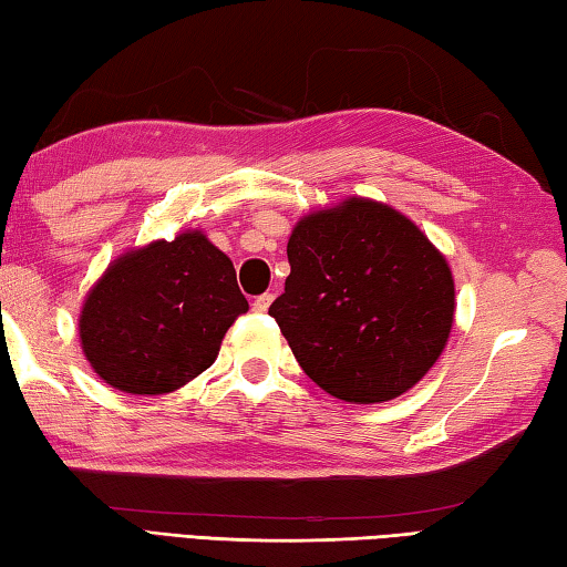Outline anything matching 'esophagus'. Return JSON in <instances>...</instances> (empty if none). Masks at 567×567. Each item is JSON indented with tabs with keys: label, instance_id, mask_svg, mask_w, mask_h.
Listing matches in <instances>:
<instances>
[{
	"label": "esophagus",
	"instance_id": "34e87169",
	"mask_svg": "<svg viewBox=\"0 0 567 567\" xmlns=\"http://www.w3.org/2000/svg\"><path fill=\"white\" fill-rule=\"evenodd\" d=\"M271 301H274V293H261V296H256L254 303H250V309H254L256 313H266Z\"/></svg>",
	"mask_w": 567,
	"mask_h": 567
}]
</instances>
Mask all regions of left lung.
I'll return each mask as SVG.
<instances>
[{
    "mask_svg": "<svg viewBox=\"0 0 567 567\" xmlns=\"http://www.w3.org/2000/svg\"><path fill=\"white\" fill-rule=\"evenodd\" d=\"M268 313L296 361L344 402H389L440 359L454 317L444 256L410 218L349 198L299 220Z\"/></svg>",
    "mask_w": 567,
    "mask_h": 567,
    "instance_id": "8db88e82",
    "label": "left lung"
}]
</instances>
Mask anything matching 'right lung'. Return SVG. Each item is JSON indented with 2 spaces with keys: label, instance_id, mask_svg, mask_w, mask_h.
<instances>
[{
  "label": "right lung",
  "instance_id": "add662e5",
  "mask_svg": "<svg viewBox=\"0 0 567 567\" xmlns=\"http://www.w3.org/2000/svg\"><path fill=\"white\" fill-rule=\"evenodd\" d=\"M246 296L200 230L155 240L107 268L87 293L80 339L92 369L127 394H165L218 357Z\"/></svg>",
  "mask_w": 567,
  "mask_h": 567
}]
</instances>
